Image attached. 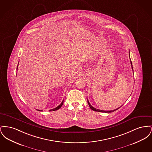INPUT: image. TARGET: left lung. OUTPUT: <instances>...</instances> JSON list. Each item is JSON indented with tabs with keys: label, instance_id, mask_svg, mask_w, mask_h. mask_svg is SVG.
Instances as JSON below:
<instances>
[{
	"label": "left lung",
	"instance_id": "obj_1",
	"mask_svg": "<svg viewBox=\"0 0 152 152\" xmlns=\"http://www.w3.org/2000/svg\"><path fill=\"white\" fill-rule=\"evenodd\" d=\"M129 58H130V56H129ZM130 63H131V65H132V70H133V66H132V61H130ZM88 101V105H89V107H90V108L92 110H94V111H96V112H105V113H110V112H114V111H115L116 110H117L118 109L120 108V107H119L118 108L116 109H115V110H100V109H97L94 108V107H93L91 104H90V103H89V102L88 101V100H87Z\"/></svg>",
	"mask_w": 152,
	"mask_h": 152
}]
</instances>
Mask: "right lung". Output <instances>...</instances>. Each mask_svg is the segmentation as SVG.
<instances>
[{
  "instance_id": "1",
  "label": "right lung",
  "mask_w": 152,
  "mask_h": 152,
  "mask_svg": "<svg viewBox=\"0 0 152 152\" xmlns=\"http://www.w3.org/2000/svg\"><path fill=\"white\" fill-rule=\"evenodd\" d=\"M19 64V63H18ZM18 66H17V68H16V70H18ZM63 102H64V100H63V101L61 102V103L57 107H56L55 108L52 109H50V111H55V110H58V109L60 108H61V107L63 105ZM37 110H38V111H43L42 110H39V109H37Z\"/></svg>"
}]
</instances>
